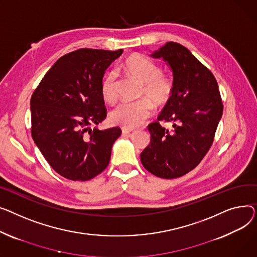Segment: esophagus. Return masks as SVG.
<instances>
[{
	"instance_id": "1",
	"label": "esophagus",
	"mask_w": 257,
	"mask_h": 257,
	"mask_svg": "<svg viewBox=\"0 0 257 257\" xmlns=\"http://www.w3.org/2000/svg\"><path fill=\"white\" fill-rule=\"evenodd\" d=\"M132 132H134V130H131V128H127V127H122V135H124V136L130 135Z\"/></svg>"
}]
</instances>
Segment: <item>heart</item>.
Here are the masks:
<instances>
[{
	"label": "heart",
	"instance_id": "heart-1",
	"mask_svg": "<svg viewBox=\"0 0 257 257\" xmlns=\"http://www.w3.org/2000/svg\"><path fill=\"white\" fill-rule=\"evenodd\" d=\"M122 70L127 77L140 83L139 97L142 98L119 104L112 111L111 120L123 127L133 128L142 124L153 114L154 105L163 108L170 102L174 93V81L171 75L163 73L157 63L141 54L130 55L124 60ZM101 95L109 103L117 100V77L114 71L103 77Z\"/></svg>",
	"mask_w": 257,
	"mask_h": 257
}]
</instances>
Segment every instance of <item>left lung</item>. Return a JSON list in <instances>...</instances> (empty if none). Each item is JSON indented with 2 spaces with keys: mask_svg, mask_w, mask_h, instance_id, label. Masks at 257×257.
Here are the masks:
<instances>
[{
  "mask_svg": "<svg viewBox=\"0 0 257 257\" xmlns=\"http://www.w3.org/2000/svg\"><path fill=\"white\" fill-rule=\"evenodd\" d=\"M152 57L163 58L173 72L174 93L147 128L150 144L141 154L144 168L161 178L180 177L197 166L212 146L223 113L218 83L184 45L167 42ZM160 121L171 122L163 128Z\"/></svg>",
  "mask_w": 257,
  "mask_h": 257,
  "instance_id": "8db88e82",
  "label": "left lung"
}]
</instances>
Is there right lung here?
I'll list each match as a JSON object with an SVG mask.
<instances>
[{
	"label": "right lung",
	"mask_w": 257,
	"mask_h": 257,
	"mask_svg": "<svg viewBox=\"0 0 257 257\" xmlns=\"http://www.w3.org/2000/svg\"><path fill=\"white\" fill-rule=\"evenodd\" d=\"M122 50L80 49L58 59L31 96V134L61 176L86 182L108 167L120 127L91 128L107 117L101 81Z\"/></svg>",
	"instance_id": "obj_1"
}]
</instances>
